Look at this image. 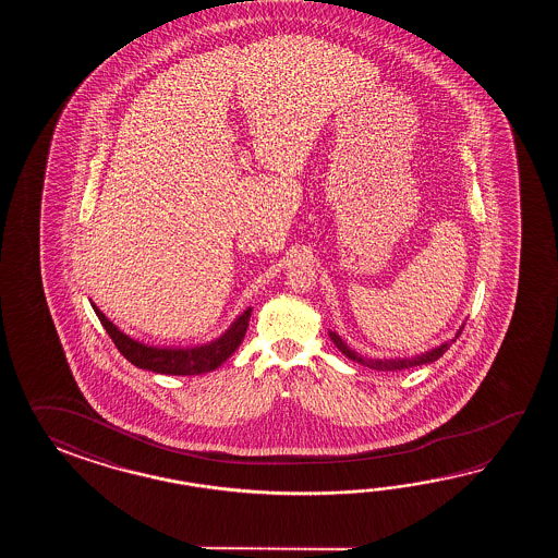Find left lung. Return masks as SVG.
<instances>
[{
    "instance_id": "obj_1",
    "label": "left lung",
    "mask_w": 558,
    "mask_h": 558,
    "mask_svg": "<svg viewBox=\"0 0 558 558\" xmlns=\"http://www.w3.org/2000/svg\"><path fill=\"white\" fill-rule=\"evenodd\" d=\"M461 331H463V327H461ZM461 331L457 332V337L461 335ZM329 337H331L332 343L335 347L343 353L344 356H349L351 361H355L359 365H365L368 368H375V371H403V368L409 367H421V365H427V363H433V361H437L440 356L447 353V349L451 347V343H442L439 347H435V349H430L427 353H423V355L411 356V359H367V356H361L359 353H355L353 349H349L347 343H344L343 339L337 335V332H329Z\"/></svg>"
}]
</instances>
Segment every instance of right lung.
I'll use <instances>...</instances> for the list:
<instances>
[{"mask_svg": "<svg viewBox=\"0 0 558 558\" xmlns=\"http://www.w3.org/2000/svg\"><path fill=\"white\" fill-rule=\"evenodd\" d=\"M95 315L101 320L107 335L116 343L119 353L130 361L135 367L154 371L161 375H203L226 363L229 356L238 351L239 344L245 337L250 327L251 307L245 308L233 325L227 329L219 339L211 343L199 344V347H187V349H175V347H151L143 344L130 335L119 331L118 327L107 319L106 315L95 307Z\"/></svg>", "mask_w": 558, "mask_h": 558, "instance_id": "obj_1", "label": "right lung"}]
</instances>
